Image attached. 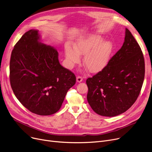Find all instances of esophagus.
I'll list each match as a JSON object with an SVG mask.
<instances>
[{
  "label": "esophagus",
  "mask_w": 152,
  "mask_h": 152,
  "mask_svg": "<svg viewBox=\"0 0 152 152\" xmlns=\"http://www.w3.org/2000/svg\"><path fill=\"white\" fill-rule=\"evenodd\" d=\"M83 77H81V76H77V77H76V81L77 82V83H81V82H82L83 81Z\"/></svg>",
  "instance_id": "1"
}]
</instances>
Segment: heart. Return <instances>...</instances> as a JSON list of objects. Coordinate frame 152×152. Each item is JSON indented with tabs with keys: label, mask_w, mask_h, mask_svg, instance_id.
Wrapping results in <instances>:
<instances>
[{
	"label": "heart",
	"mask_w": 152,
	"mask_h": 152,
	"mask_svg": "<svg viewBox=\"0 0 152 152\" xmlns=\"http://www.w3.org/2000/svg\"><path fill=\"white\" fill-rule=\"evenodd\" d=\"M114 50V45L110 40L103 41L99 35H92L79 39L74 47L66 45L65 53L67 66L73 68L81 61V55H84L83 62L92 73H97L108 64Z\"/></svg>",
	"instance_id": "b5f03b06"
}]
</instances>
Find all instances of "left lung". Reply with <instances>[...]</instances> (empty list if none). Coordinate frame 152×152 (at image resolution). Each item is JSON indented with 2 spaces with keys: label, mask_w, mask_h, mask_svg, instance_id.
<instances>
[{
  "label": "left lung",
  "mask_w": 152,
  "mask_h": 152,
  "mask_svg": "<svg viewBox=\"0 0 152 152\" xmlns=\"http://www.w3.org/2000/svg\"><path fill=\"white\" fill-rule=\"evenodd\" d=\"M145 76L143 53L126 28L123 46L105 68L86 80L87 99L95 113L112 117L127 111L136 101Z\"/></svg>",
  "instance_id": "obj_1"
}]
</instances>
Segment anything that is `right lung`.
<instances>
[{
  "mask_svg": "<svg viewBox=\"0 0 152 152\" xmlns=\"http://www.w3.org/2000/svg\"><path fill=\"white\" fill-rule=\"evenodd\" d=\"M38 31L31 29L14 46L10 81L16 97L31 112L47 116L60 110L76 76L63 67L53 47L42 43Z\"/></svg>",
  "mask_w": 152,
  "mask_h": 152,
  "instance_id": "obj_1",
  "label": "right lung"
}]
</instances>
